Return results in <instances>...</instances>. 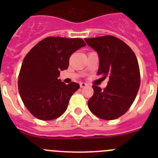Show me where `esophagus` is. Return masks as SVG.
<instances>
[{"label":"esophagus","mask_w":158,"mask_h":158,"mask_svg":"<svg viewBox=\"0 0 158 158\" xmlns=\"http://www.w3.org/2000/svg\"><path fill=\"white\" fill-rule=\"evenodd\" d=\"M88 85V84L86 83H84V82H81V83H80V87L81 88H84L85 87V86Z\"/></svg>","instance_id":"obj_1"}]
</instances>
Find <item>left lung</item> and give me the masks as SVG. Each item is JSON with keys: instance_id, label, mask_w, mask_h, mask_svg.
<instances>
[{"instance_id": "left-lung-1", "label": "left lung", "mask_w": 158, "mask_h": 158, "mask_svg": "<svg viewBox=\"0 0 158 158\" xmlns=\"http://www.w3.org/2000/svg\"><path fill=\"white\" fill-rule=\"evenodd\" d=\"M98 53V75L109 77L104 89L93 85L94 93L88 101L89 110L98 118L112 120L128 111L140 86V70L131 47L112 35L85 39Z\"/></svg>"}]
</instances>
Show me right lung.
Instances as JSON below:
<instances>
[{"label": "right lung", "mask_w": 158, "mask_h": 158, "mask_svg": "<svg viewBox=\"0 0 158 158\" xmlns=\"http://www.w3.org/2000/svg\"><path fill=\"white\" fill-rule=\"evenodd\" d=\"M86 44L79 38L50 36L38 43L25 56L18 78V89L25 107L35 118L51 120L67 109L80 85L58 79L69 66L71 54Z\"/></svg>", "instance_id": "add662e5"}]
</instances>
